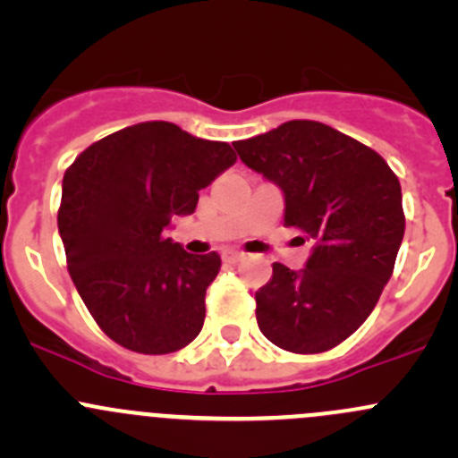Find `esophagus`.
<instances>
[{
  "instance_id": "34e87169",
  "label": "esophagus",
  "mask_w": 458,
  "mask_h": 458,
  "mask_svg": "<svg viewBox=\"0 0 458 458\" xmlns=\"http://www.w3.org/2000/svg\"><path fill=\"white\" fill-rule=\"evenodd\" d=\"M243 257H246V255H243V252H239V250H225L224 252V261H228V263L242 261Z\"/></svg>"
}]
</instances>
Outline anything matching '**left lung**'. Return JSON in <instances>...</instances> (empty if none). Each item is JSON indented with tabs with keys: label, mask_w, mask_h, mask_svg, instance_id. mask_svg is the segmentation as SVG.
I'll use <instances>...</instances> for the list:
<instances>
[{
	"label": "left lung",
	"mask_w": 458,
	"mask_h": 458,
	"mask_svg": "<svg viewBox=\"0 0 458 458\" xmlns=\"http://www.w3.org/2000/svg\"><path fill=\"white\" fill-rule=\"evenodd\" d=\"M243 164L284 191V225L317 246L306 267L272 263L255 294L267 341L294 354H318L370 317L405 233L399 177L366 143L310 119L234 143Z\"/></svg>",
	"instance_id": "8db88e82"
}]
</instances>
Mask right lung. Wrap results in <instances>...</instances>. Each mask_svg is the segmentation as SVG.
<instances>
[{"label": "right lung", "instance_id": "right-lung-1", "mask_svg": "<svg viewBox=\"0 0 458 458\" xmlns=\"http://www.w3.org/2000/svg\"><path fill=\"white\" fill-rule=\"evenodd\" d=\"M234 161L230 143L143 122L95 141L66 168L57 225L68 272L114 344L170 354L201 332L221 257L188 255L164 230L192 215L201 188Z\"/></svg>", "mask_w": 458, "mask_h": 458}]
</instances>
